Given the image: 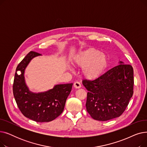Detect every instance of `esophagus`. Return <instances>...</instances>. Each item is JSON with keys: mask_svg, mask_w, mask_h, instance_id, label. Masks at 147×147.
<instances>
[{"mask_svg": "<svg viewBox=\"0 0 147 147\" xmlns=\"http://www.w3.org/2000/svg\"><path fill=\"white\" fill-rule=\"evenodd\" d=\"M74 86L75 88L76 89H79L81 88V84L80 83V82H76L74 83Z\"/></svg>", "mask_w": 147, "mask_h": 147, "instance_id": "obj_1", "label": "esophagus"}]
</instances>
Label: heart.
I'll list each match as a JSON object with an SVG mask.
<instances>
[{
  "label": "heart",
  "mask_w": 147,
  "mask_h": 147,
  "mask_svg": "<svg viewBox=\"0 0 147 147\" xmlns=\"http://www.w3.org/2000/svg\"><path fill=\"white\" fill-rule=\"evenodd\" d=\"M73 63L82 68V74L88 79H94L101 76L108 64L105 54L95 49H89L74 57Z\"/></svg>",
  "instance_id": "b5f03b06"
}]
</instances>
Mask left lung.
Listing matches in <instances>:
<instances>
[{"label":"left lung","instance_id":"obj_1","mask_svg":"<svg viewBox=\"0 0 147 147\" xmlns=\"http://www.w3.org/2000/svg\"><path fill=\"white\" fill-rule=\"evenodd\" d=\"M119 65L92 80H83L88 90L86 110L94 119L107 121L125 111L134 94V69L120 61Z\"/></svg>","mask_w":147,"mask_h":147}]
</instances>
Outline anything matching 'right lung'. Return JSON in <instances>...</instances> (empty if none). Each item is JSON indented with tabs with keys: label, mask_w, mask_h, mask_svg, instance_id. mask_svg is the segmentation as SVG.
<instances>
[{
	"label": "right lung",
	"mask_w": 147,
	"mask_h": 147,
	"mask_svg": "<svg viewBox=\"0 0 147 147\" xmlns=\"http://www.w3.org/2000/svg\"><path fill=\"white\" fill-rule=\"evenodd\" d=\"M41 54L31 51L18 64L15 74L13 94L17 105L25 117L37 122H49L63 113L73 83L55 84L52 89L40 92L29 89L25 79V70L34 58ZM18 71H21L18 75Z\"/></svg>",
	"instance_id": "obj_1"
}]
</instances>
